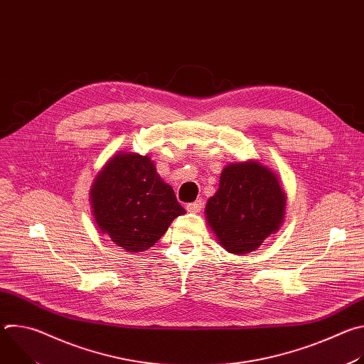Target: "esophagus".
Returning <instances> with one entry per match:
<instances>
[{
  "mask_svg": "<svg viewBox=\"0 0 364 364\" xmlns=\"http://www.w3.org/2000/svg\"><path fill=\"white\" fill-rule=\"evenodd\" d=\"M201 209H203V201L201 200H197L194 203L187 204V212H190V213H198V212H201Z\"/></svg>",
  "mask_w": 364,
  "mask_h": 364,
  "instance_id": "34e87169",
  "label": "esophagus"
}]
</instances>
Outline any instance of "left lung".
Masks as SVG:
<instances>
[{
	"label": "left lung",
	"mask_w": 364,
	"mask_h": 364,
	"mask_svg": "<svg viewBox=\"0 0 364 364\" xmlns=\"http://www.w3.org/2000/svg\"><path fill=\"white\" fill-rule=\"evenodd\" d=\"M287 194L279 177L257 160L228 164L205 204V222L229 253L256 250L284 223Z\"/></svg>",
	"instance_id": "8db88e82"
}]
</instances>
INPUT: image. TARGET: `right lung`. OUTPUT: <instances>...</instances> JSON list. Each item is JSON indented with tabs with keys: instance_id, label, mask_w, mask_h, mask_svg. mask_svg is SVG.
I'll return each instance as SVG.
<instances>
[{
	"instance_id": "add662e5",
	"label": "right lung",
	"mask_w": 364,
	"mask_h": 364,
	"mask_svg": "<svg viewBox=\"0 0 364 364\" xmlns=\"http://www.w3.org/2000/svg\"><path fill=\"white\" fill-rule=\"evenodd\" d=\"M92 215L99 230L127 252H144L186 213L174 190L149 155L121 151L90 186Z\"/></svg>"
}]
</instances>
